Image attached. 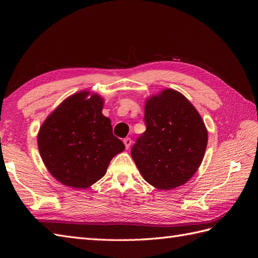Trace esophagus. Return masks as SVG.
Masks as SVG:
<instances>
[{"label": "esophagus", "instance_id": "34e87169", "mask_svg": "<svg viewBox=\"0 0 258 258\" xmlns=\"http://www.w3.org/2000/svg\"><path fill=\"white\" fill-rule=\"evenodd\" d=\"M131 139L130 138H126V139H123V144H124V146H126V148L128 150V148L130 147V145H131Z\"/></svg>", "mask_w": 258, "mask_h": 258}]
</instances>
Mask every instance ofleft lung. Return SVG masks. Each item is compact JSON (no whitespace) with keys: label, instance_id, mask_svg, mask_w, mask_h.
<instances>
[{"label":"left lung","instance_id":"obj_1","mask_svg":"<svg viewBox=\"0 0 258 258\" xmlns=\"http://www.w3.org/2000/svg\"><path fill=\"white\" fill-rule=\"evenodd\" d=\"M146 130L131 156L143 178L159 189L185 184L201 165L208 131L196 108L182 93L166 89L145 104Z\"/></svg>","mask_w":258,"mask_h":258}]
</instances>
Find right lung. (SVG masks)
<instances>
[{"mask_svg": "<svg viewBox=\"0 0 258 258\" xmlns=\"http://www.w3.org/2000/svg\"><path fill=\"white\" fill-rule=\"evenodd\" d=\"M82 91L64 100L38 132L41 157L50 174L73 188H87L106 173L124 145L102 114L103 100Z\"/></svg>", "mask_w": 258, "mask_h": 258, "instance_id": "add662e5", "label": "right lung"}]
</instances>
